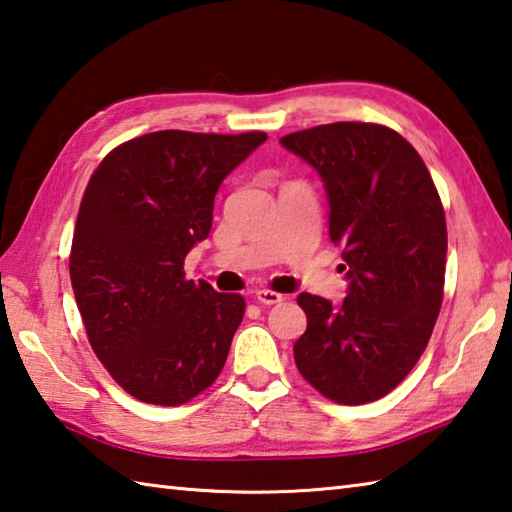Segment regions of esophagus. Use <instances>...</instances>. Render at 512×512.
I'll list each match as a JSON object with an SVG mask.
<instances>
[{"instance_id": "esophagus-1", "label": "esophagus", "mask_w": 512, "mask_h": 512, "mask_svg": "<svg viewBox=\"0 0 512 512\" xmlns=\"http://www.w3.org/2000/svg\"><path fill=\"white\" fill-rule=\"evenodd\" d=\"M254 298H256L258 303H263V305H276V303L283 301V296L278 294V292H272V289H256Z\"/></svg>"}]
</instances>
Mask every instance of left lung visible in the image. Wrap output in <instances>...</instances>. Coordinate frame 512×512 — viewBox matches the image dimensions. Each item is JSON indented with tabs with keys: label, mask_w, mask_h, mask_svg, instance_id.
Instances as JSON below:
<instances>
[{
	"label": "left lung",
	"mask_w": 512,
	"mask_h": 512,
	"mask_svg": "<svg viewBox=\"0 0 512 512\" xmlns=\"http://www.w3.org/2000/svg\"><path fill=\"white\" fill-rule=\"evenodd\" d=\"M281 144L321 176L347 269L341 305L298 294L307 330L296 368L336 403L376 401L414 368L441 310L448 234L435 182L412 144L381 124H321Z\"/></svg>",
	"instance_id": "1"
}]
</instances>
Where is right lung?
Instances as JSON below:
<instances>
[{
    "label": "right lung",
    "instance_id": "right-lung-1",
    "mask_svg": "<svg viewBox=\"0 0 512 512\" xmlns=\"http://www.w3.org/2000/svg\"><path fill=\"white\" fill-rule=\"evenodd\" d=\"M267 140L156 131L120 144L86 185L71 285L93 352L122 390L180 406L218 379L245 298L185 278L223 180Z\"/></svg>",
    "mask_w": 512,
    "mask_h": 512
}]
</instances>
